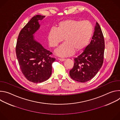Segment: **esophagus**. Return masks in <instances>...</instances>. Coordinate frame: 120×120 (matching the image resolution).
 <instances>
[{"label":"esophagus","mask_w":120,"mask_h":120,"mask_svg":"<svg viewBox=\"0 0 120 120\" xmlns=\"http://www.w3.org/2000/svg\"><path fill=\"white\" fill-rule=\"evenodd\" d=\"M58 60H60V61H64V60H65V59H64V58H58Z\"/></svg>","instance_id":"obj_1"}]
</instances>
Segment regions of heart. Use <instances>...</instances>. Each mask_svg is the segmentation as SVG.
Listing matches in <instances>:
<instances>
[{
    "instance_id": "b5f03b06",
    "label": "heart",
    "mask_w": 120,
    "mask_h": 120,
    "mask_svg": "<svg viewBox=\"0 0 120 120\" xmlns=\"http://www.w3.org/2000/svg\"><path fill=\"white\" fill-rule=\"evenodd\" d=\"M94 32L92 24L88 20L68 19L60 22L56 29H51L48 35L51 47L55 48L64 40V43L56 51L61 56L73 55L75 50L80 51L88 45Z\"/></svg>"
}]
</instances>
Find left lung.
<instances>
[{
	"label": "left lung",
	"mask_w": 120,
	"mask_h": 120,
	"mask_svg": "<svg viewBox=\"0 0 120 120\" xmlns=\"http://www.w3.org/2000/svg\"><path fill=\"white\" fill-rule=\"evenodd\" d=\"M105 43L103 34L98 23L90 43L83 52L74 58V64L70 71L73 80L84 82L93 78L104 62Z\"/></svg>",
	"instance_id": "8db88e82"
}]
</instances>
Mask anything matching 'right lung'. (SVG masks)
<instances>
[{
    "label": "right lung",
    "instance_id": "add662e5",
    "mask_svg": "<svg viewBox=\"0 0 120 120\" xmlns=\"http://www.w3.org/2000/svg\"><path fill=\"white\" fill-rule=\"evenodd\" d=\"M45 16H33L21 30L16 42L15 53L21 72L29 81L39 83L52 74V64L56 58L52 53L35 40L33 34L39 28L38 23Z\"/></svg>",
    "mask_w": 120,
    "mask_h": 120
}]
</instances>
